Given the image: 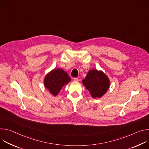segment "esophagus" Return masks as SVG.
Returning a JSON list of instances; mask_svg holds the SVG:
<instances>
[{
  "label": "esophagus",
  "mask_w": 149,
  "mask_h": 149,
  "mask_svg": "<svg viewBox=\"0 0 149 149\" xmlns=\"http://www.w3.org/2000/svg\"><path fill=\"white\" fill-rule=\"evenodd\" d=\"M74 81L75 82H78L79 81V79L78 78H74Z\"/></svg>",
  "instance_id": "esophagus-1"
}]
</instances>
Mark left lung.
I'll use <instances>...</instances> for the list:
<instances>
[{
	"label": "left lung",
	"mask_w": 149,
	"mask_h": 149,
	"mask_svg": "<svg viewBox=\"0 0 149 149\" xmlns=\"http://www.w3.org/2000/svg\"><path fill=\"white\" fill-rule=\"evenodd\" d=\"M82 83L90 91L91 96L95 98L101 97L107 92L110 86L109 78L103 72L97 70L89 71Z\"/></svg>",
	"instance_id": "8db88e82"
}]
</instances>
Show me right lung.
Masks as SVG:
<instances>
[{
    "mask_svg": "<svg viewBox=\"0 0 149 149\" xmlns=\"http://www.w3.org/2000/svg\"><path fill=\"white\" fill-rule=\"evenodd\" d=\"M71 78L68 74L62 69L52 70L45 78V87L54 96H56L62 87L68 84Z\"/></svg>",
    "mask_w": 149,
    "mask_h": 149,
    "instance_id": "1",
    "label": "right lung"
}]
</instances>
